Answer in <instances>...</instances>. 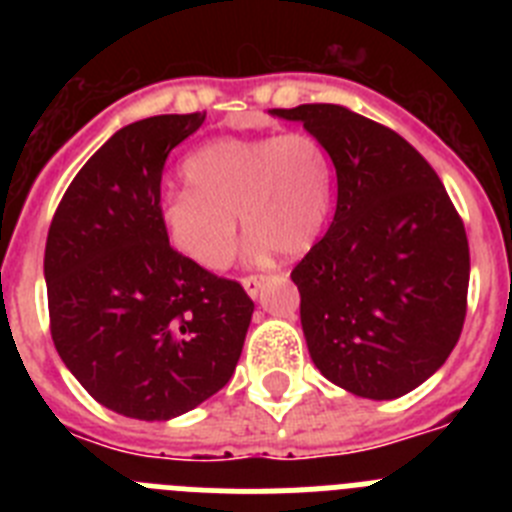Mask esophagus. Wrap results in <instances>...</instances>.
<instances>
[{
	"label": "esophagus",
	"instance_id": "esophagus-1",
	"mask_svg": "<svg viewBox=\"0 0 512 512\" xmlns=\"http://www.w3.org/2000/svg\"><path fill=\"white\" fill-rule=\"evenodd\" d=\"M264 282H266V277H261V274H251V277L241 279V284H243V289L248 292V297H259Z\"/></svg>",
	"mask_w": 512,
	"mask_h": 512
}]
</instances>
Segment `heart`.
I'll return each instance as SVG.
<instances>
[{
  "label": "heart",
  "mask_w": 512,
  "mask_h": 512,
  "mask_svg": "<svg viewBox=\"0 0 512 512\" xmlns=\"http://www.w3.org/2000/svg\"><path fill=\"white\" fill-rule=\"evenodd\" d=\"M187 187L158 205L166 241L202 269L220 271L238 246V215L251 233V253L310 251L333 200V166L307 133L269 138H217L182 164Z\"/></svg>",
  "instance_id": "1"
}]
</instances>
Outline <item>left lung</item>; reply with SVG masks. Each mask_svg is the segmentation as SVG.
I'll return each instance as SVG.
<instances>
[{
    "label": "left lung",
    "instance_id": "obj_1",
    "mask_svg": "<svg viewBox=\"0 0 512 512\" xmlns=\"http://www.w3.org/2000/svg\"><path fill=\"white\" fill-rule=\"evenodd\" d=\"M302 122L336 166L328 233L292 271L312 364L369 400H395L433 377L464 328L469 243L431 164L341 104L269 110Z\"/></svg>",
    "mask_w": 512,
    "mask_h": 512
}]
</instances>
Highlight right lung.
Segmentation results:
<instances>
[{
	"instance_id": "obj_1",
	"label": "right lung",
	"mask_w": 512,
	"mask_h": 512,
	"mask_svg": "<svg viewBox=\"0 0 512 512\" xmlns=\"http://www.w3.org/2000/svg\"><path fill=\"white\" fill-rule=\"evenodd\" d=\"M205 112L117 130L63 194L45 243L51 336L99 405L169 420L223 390L253 302L238 282L184 259L158 223L161 171Z\"/></svg>"
}]
</instances>
